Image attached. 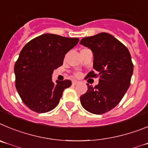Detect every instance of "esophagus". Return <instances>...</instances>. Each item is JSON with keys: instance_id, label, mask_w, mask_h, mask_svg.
Returning <instances> with one entry per match:
<instances>
[{"instance_id": "obj_1", "label": "esophagus", "mask_w": 148, "mask_h": 148, "mask_svg": "<svg viewBox=\"0 0 148 148\" xmlns=\"http://www.w3.org/2000/svg\"><path fill=\"white\" fill-rule=\"evenodd\" d=\"M78 83H79V82H78V81H77V80H74L72 82V84L74 85V86H75V85H77Z\"/></svg>"}]
</instances>
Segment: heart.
Wrapping results in <instances>:
<instances>
[{"label":"heart","mask_w":148,"mask_h":148,"mask_svg":"<svg viewBox=\"0 0 148 148\" xmlns=\"http://www.w3.org/2000/svg\"><path fill=\"white\" fill-rule=\"evenodd\" d=\"M79 74H77V76H79Z\"/></svg>","instance_id":"1"}]
</instances>
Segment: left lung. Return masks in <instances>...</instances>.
Returning a JSON list of instances; mask_svg holds the SVG:
<instances>
[{
    "label": "left lung",
    "instance_id": "left-lung-1",
    "mask_svg": "<svg viewBox=\"0 0 148 148\" xmlns=\"http://www.w3.org/2000/svg\"><path fill=\"white\" fill-rule=\"evenodd\" d=\"M81 45L90 49L94 55L93 68L86 77L99 76L95 87L87 84V92L80 97L82 107L94 114L108 112L119 103L130 86L134 65L128 49L114 36L102 32L84 38Z\"/></svg>",
    "mask_w": 148,
    "mask_h": 148
}]
</instances>
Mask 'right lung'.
I'll list each match as a JSON object with an SVG mask.
<instances>
[{
  "label": "right lung",
  "mask_w": 148,
  "mask_h": 148,
  "mask_svg": "<svg viewBox=\"0 0 148 148\" xmlns=\"http://www.w3.org/2000/svg\"><path fill=\"white\" fill-rule=\"evenodd\" d=\"M79 42L53 34H44L26 43L14 65L15 86L23 103L33 111L46 113L55 108L71 81H52L54 69Z\"/></svg>",
  "instance_id": "right-lung-1"
}]
</instances>
